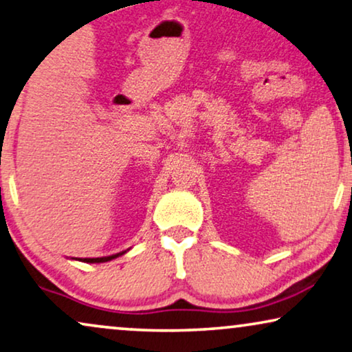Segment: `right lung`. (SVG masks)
<instances>
[{
  "instance_id": "add662e5",
  "label": "right lung",
  "mask_w": 352,
  "mask_h": 352,
  "mask_svg": "<svg viewBox=\"0 0 352 352\" xmlns=\"http://www.w3.org/2000/svg\"><path fill=\"white\" fill-rule=\"evenodd\" d=\"M127 251H122V252H117V254H112V256H106V257H83V259H78V261H83V262H90V264H100V262H107V261H112L116 259V257H119L122 254H125Z\"/></svg>"
}]
</instances>
